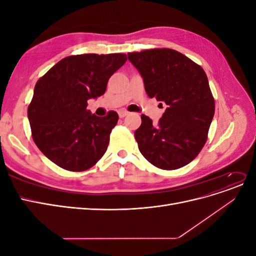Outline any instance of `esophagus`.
Wrapping results in <instances>:
<instances>
[{
    "instance_id": "obj_1",
    "label": "esophagus",
    "mask_w": 256,
    "mask_h": 256,
    "mask_svg": "<svg viewBox=\"0 0 256 256\" xmlns=\"http://www.w3.org/2000/svg\"><path fill=\"white\" fill-rule=\"evenodd\" d=\"M126 115H128V112H127V111H125V110H120V111H118V116H120V118H125Z\"/></svg>"
}]
</instances>
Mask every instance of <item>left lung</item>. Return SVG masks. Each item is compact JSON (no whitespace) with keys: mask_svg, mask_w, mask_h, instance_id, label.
<instances>
[{"mask_svg":"<svg viewBox=\"0 0 256 256\" xmlns=\"http://www.w3.org/2000/svg\"><path fill=\"white\" fill-rule=\"evenodd\" d=\"M147 95L166 109L156 126L142 114L134 136L147 161L162 170L187 166L202 150L214 114V99L204 69L168 48L129 52ZM162 106V104H160Z\"/></svg>","mask_w":256,"mask_h":256,"instance_id":"8db88e82","label":"left lung"}]
</instances>
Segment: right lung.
<instances>
[{
	"label": "right lung",
	"instance_id": "add662e5",
	"mask_svg": "<svg viewBox=\"0 0 256 256\" xmlns=\"http://www.w3.org/2000/svg\"><path fill=\"white\" fill-rule=\"evenodd\" d=\"M126 60L124 53L70 56L37 81L28 116L35 144L53 164L82 172L104 156L118 114L99 118L86 109L88 100L104 94L110 76Z\"/></svg>",
	"mask_w": 256,
	"mask_h": 256
}]
</instances>
